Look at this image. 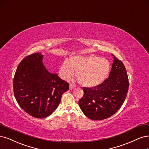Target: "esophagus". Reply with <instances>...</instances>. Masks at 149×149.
Returning <instances> with one entry per match:
<instances>
[{
    "label": "esophagus",
    "mask_w": 149,
    "mask_h": 149,
    "mask_svg": "<svg viewBox=\"0 0 149 149\" xmlns=\"http://www.w3.org/2000/svg\"><path fill=\"white\" fill-rule=\"evenodd\" d=\"M74 88H75L74 85H73V84H70V89L72 90V89H74Z\"/></svg>",
    "instance_id": "1"
}]
</instances>
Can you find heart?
<instances>
[{"label": "heart", "mask_w": 149, "mask_h": 149, "mask_svg": "<svg viewBox=\"0 0 149 149\" xmlns=\"http://www.w3.org/2000/svg\"><path fill=\"white\" fill-rule=\"evenodd\" d=\"M110 65L106 58L95 56H71L60 68L61 78L68 79L76 72L78 83L86 88H95L101 84L109 74Z\"/></svg>", "instance_id": "heart-1"}]
</instances>
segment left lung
Segmentation results:
<instances>
[{"label":"left lung","instance_id":"left-lung-1","mask_svg":"<svg viewBox=\"0 0 149 149\" xmlns=\"http://www.w3.org/2000/svg\"><path fill=\"white\" fill-rule=\"evenodd\" d=\"M109 78L93 88L83 87L78 104L83 113L92 120L109 118L118 110L127 95L129 81L126 70L115 55Z\"/></svg>","mask_w":149,"mask_h":149}]
</instances>
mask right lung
Returning <instances> with one entry per match:
<instances>
[{
  "label": "right lung",
  "instance_id": "add662e5",
  "mask_svg": "<svg viewBox=\"0 0 149 149\" xmlns=\"http://www.w3.org/2000/svg\"><path fill=\"white\" fill-rule=\"evenodd\" d=\"M41 53L24 58L18 65L13 79V92L18 105L37 118L50 116L59 105L69 84L57 74L48 71Z\"/></svg>",
  "mask_w": 149,
  "mask_h": 149
}]
</instances>
